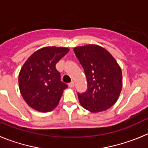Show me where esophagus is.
<instances>
[{
    "label": "esophagus",
    "instance_id": "1",
    "mask_svg": "<svg viewBox=\"0 0 148 148\" xmlns=\"http://www.w3.org/2000/svg\"><path fill=\"white\" fill-rule=\"evenodd\" d=\"M74 86H75V84H74V82H71L70 84H69V87H70V88H73V87H74Z\"/></svg>",
    "mask_w": 148,
    "mask_h": 148
}]
</instances>
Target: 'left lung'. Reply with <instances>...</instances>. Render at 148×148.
Listing matches in <instances>:
<instances>
[{"label": "left lung", "instance_id": "left-lung-1", "mask_svg": "<svg viewBox=\"0 0 148 148\" xmlns=\"http://www.w3.org/2000/svg\"><path fill=\"white\" fill-rule=\"evenodd\" d=\"M73 50L87 78V91L78 92L81 105L91 113L107 110L116 104L121 93V67L113 56L99 45L87 44Z\"/></svg>", "mask_w": 148, "mask_h": 148}]
</instances>
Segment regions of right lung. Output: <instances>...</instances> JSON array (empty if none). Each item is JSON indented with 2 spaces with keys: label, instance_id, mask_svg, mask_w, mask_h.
Masks as SVG:
<instances>
[{
  "label": "right lung",
  "instance_id": "1",
  "mask_svg": "<svg viewBox=\"0 0 148 148\" xmlns=\"http://www.w3.org/2000/svg\"><path fill=\"white\" fill-rule=\"evenodd\" d=\"M70 49L45 47L29 57L21 69L18 84L22 97L30 108L49 112L58 106L66 84L61 81L56 64Z\"/></svg>",
  "mask_w": 148,
  "mask_h": 148
}]
</instances>
